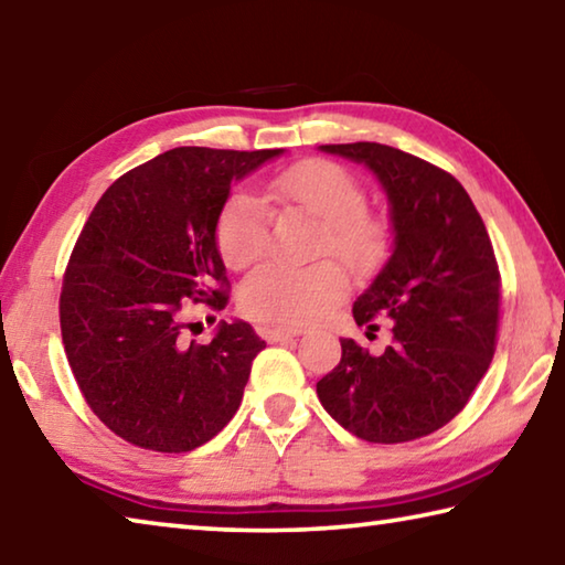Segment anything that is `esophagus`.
I'll return each mask as SVG.
<instances>
[{"instance_id":"esophagus-1","label":"esophagus","mask_w":565,"mask_h":565,"mask_svg":"<svg viewBox=\"0 0 565 565\" xmlns=\"http://www.w3.org/2000/svg\"><path fill=\"white\" fill-rule=\"evenodd\" d=\"M263 334L267 342H285L292 338H300L302 330H290V328H263Z\"/></svg>"}]
</instances>
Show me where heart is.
I'll use <instances>...</instances> for the list:
<instances>
[{
  "label": "heart",
  "instance_id": "obj_1",
  "mask_svg": "<svg viewBox=\"0 0 565 565\" xmlns=\"http://www.w3.org/2000/svg\"><path fill=\"white\" fill-rule=\"evenodd\" d=\"M267 201L298 205L328 223L324 253H338L350 265L372 267L384 250V231L367 213V193L348 168L332 161H302L277 173ZM270 241V211L263 198L237 191L215 223V243L233 270L260 260ZM348 292V273L340 263L310 267L265 265L241 288V308L253 320L298 330L324 318Z\"/></svg>",
  "mask_w": 565,
  "mask_h": 565
}]
</instances>
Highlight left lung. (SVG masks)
I'll return each mask as SVG.
<instances>
[{"label":"left lung","mask_w":565,"mask_h":565,"mask_svg":"<svg viewBox=\"0 0 565 565\" xmlns=\"http://www.w3.org/2000/svg\"><path fill=\"white\" fill-rule=\"evenodd\" d=\"M320 151L377 175L394 241L352 308L370 330L374 315L392 320V342L372 354L340 340L342 360L318 382V397L364 441L427 437L467 407L497 350L501 275L487 225L457 178L417 156L370 141Z\"/></svg>","instance_id":"8db88e82"}]
</instances>
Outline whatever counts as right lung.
<instances>
[{"instance_id":"right-lung-1","label":"right lung","mask_w":565,"mask_h":565,"mask_svg":"<svg viewBox=\"0 0 565 565\" xmlns=\"http://www.w3.org/2000/svg\"><path fill=\"white\" fill-rule=\"evenodd\" d=\"M280 153L171 148L108 185L88 215L58 320L86 404L128 444L193 451L241 407L265 342L243 320L217 324L207 344L185 342L181 305L225 308L217 215L233 183Z\"/></svg>"}]
</instances>
